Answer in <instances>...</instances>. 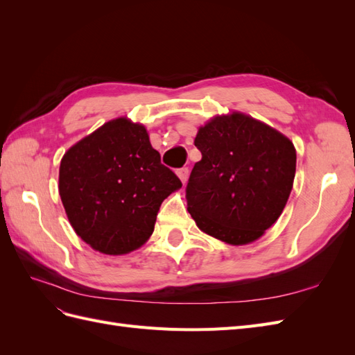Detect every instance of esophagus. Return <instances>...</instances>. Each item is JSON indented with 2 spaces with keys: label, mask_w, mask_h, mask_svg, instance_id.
Returning <instances> with one entry per match:
<instances>
[{
  "label": "esophagus",
  "mask_w": 355,
  "mask_h": 355,
  "mask_svg": "<svg viewBox=\"0 0 355 355\" xmlns=\"http://www.w3.org/2000/svg\"><path fill=\"white\" fill-rule=\"evenodd\" d=\"M176 175H178V178L180 179L182 184H185V182H187V178H188V168H187V167H184V168H179V170L176 171Z\"/></svg>",
  "instance_id": "obj_1"
}]
</instances>
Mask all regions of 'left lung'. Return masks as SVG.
<instances>
[{"mask_svg": "<svg viewBox=\"0 0 355 355\" xmlns=\"http://www.w3.org/2000/svg\"><path fill=\"white\" fill-rule=\"evenodd\" d=\"M201 159L187 187L197 227L231 245L259 240L280 218L296 173L287 136L240 111L214 115L194 139Z\"/></svg>", "mask_w": 355, "mask_h": 355, "instance_id": "8db88e82", "label": "left lung"}]
</instances>
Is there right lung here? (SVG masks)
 <instances>
[{
    "label": "right lung",
    "mask_w": 355,
    "mask_h": 355,
    "mask_svg": "<svg viewBox=\"0 0 355 355\" xmlns=\"http://www.w3.org/2000/svg\"><path fill=\"white\" fill-rule=\"evenodd\" d=\"M182 188L161 164L146 127L118 116L60 159L59 196L75 234L103 254H127L151 237L161 202Z\"/></svg>",
    "instance_id": "1"
}]
</instances>
